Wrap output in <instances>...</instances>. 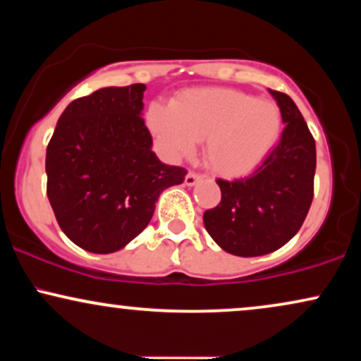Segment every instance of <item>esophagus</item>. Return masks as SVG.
Wrapping results in <instances>:
<instances>
[{
    "instance_id": "1",
    "label": "esophagus",
    "mask_w": 361,
    "mask_h": 361,
    "mask_svg": "<svg viewBox=\"0 0 361 361\" xmlns=\"http://www.w3.org/2000/svg\"><path fill=\"white\" fill-rule=\"evenodd\" d=\"M200 180H202V175H198V173H195V171H190L188 175L185 176V185L193 186V185H197Z\"/></svg>"
}]
</instances>
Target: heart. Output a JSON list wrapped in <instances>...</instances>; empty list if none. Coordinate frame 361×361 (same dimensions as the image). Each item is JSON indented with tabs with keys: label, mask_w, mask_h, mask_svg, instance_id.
<instances>
[{
	"label": "heart",
	"mask_w": 361,
	"mask_h": 361,
	"mask_svg": "<svg viewBox=\"0 0 361 361\" xmlns=\"http://www.w3.org/2000/svg\"><path fill=\"white\" fill-rule=\"evenodd\" d=\"M146 122L168 154L181 157L205 140V164L222 176L246 175L276 146L283 117L271 100L231 88L180 93L171 106L152 103Z\"/></svg>",
	"instance_id": "heart-1"
}]
</instances>
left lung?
Returning a JSON list of instances; mask_svg holds the SVG:
<instances>
[{"instance_id":"obj_1","label":"left lung","mask_w":361,"mask_h":361,"mask_svg":"<svg viewBox=\"0 0 361 361\" xmlns=\"http://www.w3.org/2000/svg\"><path fill=\"white\" fill-rule=\"evenodd\" d=\"M285 128L280 142L250 176L219 178L221 204L205 210L207 233L224 251L263 256L293 238L304 224L314 197L316 140L288 94L270 90Z\"/></svg>"}]
</instances>
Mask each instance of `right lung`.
I'll use <instances>...</instances> for the list:
<instances>
[{
	"mask_svg": "<svg viewBox=\"0 0 361 361\" xmlns=\"http://www.w3.org/2000/svg\"><path fill=\"white\" fill-rule=\"evenodd\" d=\"M146 85L71 102L45 156L47 197L62 233L90 252L122 250L146 229L163 190L186 169L161 163L144 118Z\"/></svg>",
	"mask_w": 361,
	"mask_h": 361,
	"instance_id": "add662e5",
	"label": "right lung"
}]
</instances>
